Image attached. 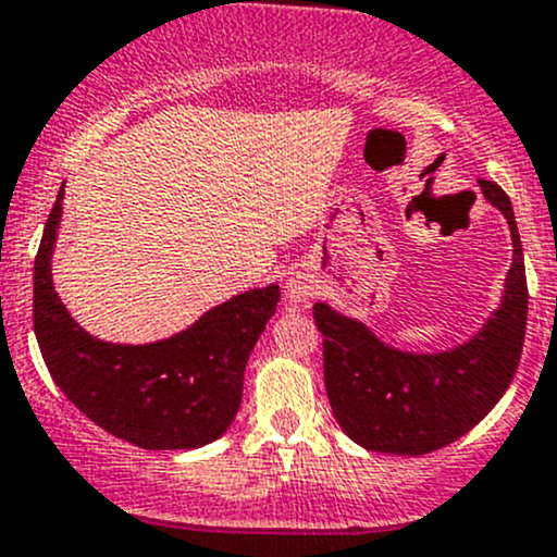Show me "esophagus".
Listing matches in <instances>:
<instances>
[{
    "mask_svg": "<svg viewBox=\"0 0 557 557\" xmlns=\"http://www.w3.org/2000/svg\"><path fill=\"white\" fill-rule=\"evenodd\" d=\"M284 297L292 306H302V302H308L313 297V281L306 273H295V276L286 278Z\"/></svg>",
    "mask_w": 557,
    "mask_h": 557,
    "instance_id": "1",
    "label": "esophagus"
}]
</instances>
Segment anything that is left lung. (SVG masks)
I'll return each mask as SVG.
<instances>
[{
  "instance_id": "8db88e82",
  "label": "left lung",
  "mask_w": 557,
  "mask_h": 557,
  "mask_svg": "<svg viewBox=\"0 0 557 557\" xmlns=\"http://www.w3.org/2000/svg\"><path fill=\"white\" fill-rule=\"evenodd\" d=\"M512 233V268L498 311L472 341L440 354L386 346L367 324L313 306L324 335V386L343 432L367 450L423 456L456 443L502 399L518 370L529 319L523 246L509 195L480 180Z\"/></svg>"
}]
</instances>
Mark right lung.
Listing matches in <instances>:
<instances>
[{"instance_id": "add662e5", "label": "right lung", "mask_w": 557, "mask_h": 557, "mask_svg": "<svg viewBox=\"0 0 557 557\" xmlns=\"http://www.w3.org/2000/svg\"><path fill=\"white\" fill-rule=\"evenodd\" d=\"M61 200L34 260V335L55 386L96 426L145 450H190L227 432L240 407L244 370L268 319L276 284L211 308L180 335L123 346L88 335L59 300L50 276Z\"/></svg>"}]
</instances>
